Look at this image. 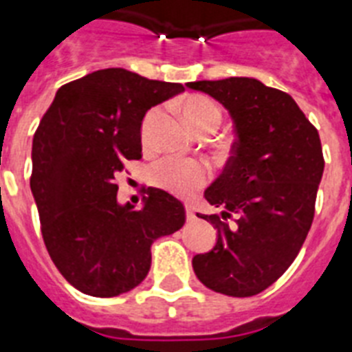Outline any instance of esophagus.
I'll return each instance as SVG.
<instances>
[{
	"mask_svg": "<svg viewBox=\"0 0 352 352\" xmlns=\"http://www.w3.org/2000/svg\"><path fill=\"white\" fill-rule=\"evenodd\" d=\"M186 219H188V221H195L197 219L195 210H193L191 206H186Z\"/></svg>",
	"mask_w": 352,
	"mask_h": 352,
	"instance_id": "34e87169",
	"label": "esophagus"
}]
</instances>
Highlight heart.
<instances>
[{
    "label": "heart",
    "mask_w": 352,
    "mask_h": 352,
    "mask_svg": "<svg viewBox=\"0 0 352 352\" xmlns=\"http://www.w3.org/2000/svg\"><path fill=\"white\" fill-rule=\"evenodd\" d=\"M182 111L188 124L197 133L215 130L222 121V110L213 99L206 96H190L182 104ZM159 110L153 108L146 113L142 121V137L148 139L151 128L155 124ZM210 179V170L206 164L191 159H179V157H166L155 162L150 168V181L162 190L170 191L173 195L188 197L201 190Z\"/></svg>",
    "instance_id": "obj_1"
}]
</instances>
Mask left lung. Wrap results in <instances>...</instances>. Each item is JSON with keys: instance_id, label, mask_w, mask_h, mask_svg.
<instances>
[{"instance_id": "1", "label": "left lung", "mask_w": 352, "mask_h": 352, "mask_svg": "<svg viewBox=\"0 0 352 352\" xmlns=\"http://www.w3.org/2000/svg\"><path fill=\"white\" fill-rule=\"evenodd\" d=\"M228 108L236 139L219 179L204 191L221 215L217 244L191 264L206 287L253 296L293 264L309 233L324 153L318 130L289 94L251 77L188 82Z\"/></svg>"}]
</instances>
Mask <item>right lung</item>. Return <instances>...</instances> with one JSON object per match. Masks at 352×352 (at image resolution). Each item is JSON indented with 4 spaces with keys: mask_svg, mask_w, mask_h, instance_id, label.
<instances>
[{
    "mask_svg": "<svg viewBox=\"0 0 352 352\" xmlns=\"http://www.w3.org/2000/svg\"><path fill=\"white\" fill-rule=\"evenodd\" d=\"M184 90L124 68L63 85L32 141L30 190L56 267L85 295L110 298L146 278L151 244L184 226L181 201L150 188L142 210L117 202L116 177L142 157V117Z\"/></svg>",
    "mask_w": 352,
    "mask_h": 352,
    "instance_id": "right-lung-1",
    "label": "right lung"
}]
</instances>
